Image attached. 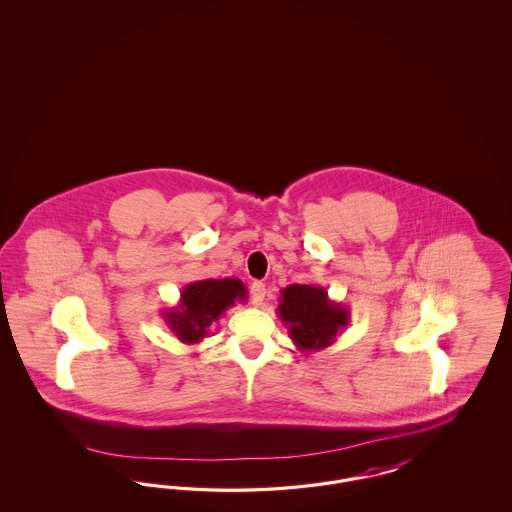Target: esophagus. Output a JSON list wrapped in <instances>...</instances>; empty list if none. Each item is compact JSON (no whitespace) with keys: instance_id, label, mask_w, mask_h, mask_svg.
Wrapping results in <instances>:
<instances>
[{"instance_id":"34e87169","label":"esophagus","mask_w":512,"mask_h":512,"mask_svg":"<svg viewBox=\"0 0 512 512\" xmlns=\"http://www.w3.org/2000/svg\"><path fill=\"white\" fill-rule=\"evenodd\" d=\"M265 295H267V286L263 282H253V286H251V303L253 305H263Z\"/></svg>"}]
</instances>
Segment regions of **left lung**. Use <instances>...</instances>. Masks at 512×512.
Segmentation results:
<instances>
[{
    "label": "left lung",
    "instance_id": "obj_1",
    "mask_svg": "<svg viewBox=\"0 0 512 512\" xmlns=\"http://www.w3.org/2000/svg\"><path fill=\"white\" fill-rule=\"evenodd\" d=\"M276 315L303 353L320 351L336 341L349 324V309L328 297L322 286L292 284L280 292Z\"/></svg>",
    "mask_w": 512,
    "mask_h": 512
}]
</instances>
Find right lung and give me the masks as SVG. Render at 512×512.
<instances>
[{
	"mask_svg": "<svg viewBox=\"0 0 512 512\" xmlns=\"http://www.w3.org/2000/svg\"><path fill=\"white\" fill-rule=\"evenodd\" d=\"M245 299L247 290L242 280L207 278L184 286L178 305L163 311L161 315L178 340L186 345H194L207 338L213 322H217L226 309H230L236 301Z\"/></svg>",
	"mask_w": 512,
	"mask_h": 512,
	"instance_id": "add662e5",
	"label": "right lung"
}]
</instances>
